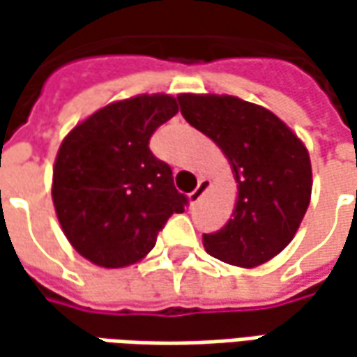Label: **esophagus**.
<instances>
[{"instance_id": "esophagus-1", "label": "esophagus", "mask_w": 357, "mask_h": 357, "mask_svg": "<svg viewBox=\"0 0 357 357\" xmlns=\"http://www.w3.org/2000/svg\"><path fill=\"white\" fill-rule=\"evenodd\" d=\"M208 188H211V181H208V178H200L199 186H197V188H195V190L188 195V200H190L192 204H195V202H199V200L202 199V195H204Z\"/></svg>"}]
</instances>
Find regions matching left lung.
Segmentation results:
<instances>
[{
	"label": "left lung",
	"mask_w": 357,
	"mask_h": 357,
	"mask_svg": "<svg viewBox=\"0 0 357 357\" xmlns=\"http://www.w3.org/2000/svg\"><path fill=\"white\" fill-rule=\"evenodd\" d=\"M183 117L211 137L232 167L238 200L232 218L202 234L206 252L232 266L254 268L294 238L312 195V165L304 143L260 105L230 95L176 97Z\"/></svg>",
	"instance_id": "8db88e82"
}]
</instances>
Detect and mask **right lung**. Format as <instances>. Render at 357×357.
Here are the masks:
<instances>
[{
	"label": "right lung",
	"instance_id": "obj_1",
	"mask_svg": "<svg viewBox=\"0 0 357 357\" xmlns=\"http://www.w3.org/2000/svg\"><path fill=\"white\" fill-rule=\"evenodd\" d=\"M178 113L171 95H139L99 109L63 139L53 167V204L71 246L93 264L123 268L153 250L188 199L149 141Z\"/></svg>",
	"mask_w": 357,
	"mask_h": 357
}]
</instances>
